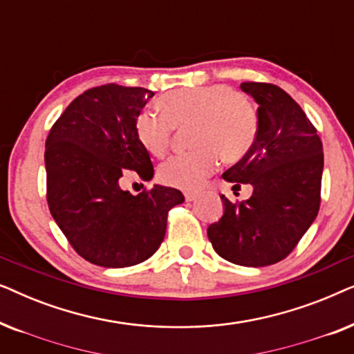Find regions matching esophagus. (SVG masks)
Wrapping results in <instances>:
<instances>
[{"label":"esophagus","mask_w":354,"mask_h":354,"mask_svg":"<svg viewBox=\"0 0 354 354\" xmlns=\"http://www.w3.org/2000/svg\"><path fill=\"white\" fill-rule=\"evenodd\" d=\"M198 198V193H185V200L187 201H195Z\"/></svg>","instance_id":"34e87169"}]
</instances>
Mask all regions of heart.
<instances>
[{
  "mask_svg": "<svg viewBox=\"0 0 354 354\" xmlns=\"http://www.w3.org/2000/svg\"><path fill=\"white\" fill-rule=\"evenodd\" d=\"M161 115L140 113L133 129L138 143L161 158L171 145L172 130L192 125L193 153L169 158L159 167V178L169 187L196 190L216 171L219 156L236 162L256 142L258 113L248 96L229 85H205L172 90L159 96Z\"/></svg>",
  "mask_w": 354,
  "mask_h": 354,
  "instance_id": "1",
  "label": "heart"
}]
</instances>
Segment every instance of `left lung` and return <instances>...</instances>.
Wrapping results in <instances>:
<instances>
[{
  "instance_id": "left-lung-1",
  "label": "left lung",
  "mask_w": 354,
  "mask_h": 354,
  "mask_svg": "<svg viewBox=\"0 0 354 354\" xmlns=\"http://www.w3.org/2000/svg\"><path fill=\"white\" fill-rule=\"evenodd\" d=\"M258 108L253 148L222 174L227 182L250 183L253 195L232 203L222 195L224 216L207 227L216 253L230 263L263 268L292 253L321 206L322 142L299 104L280 86L243 82Z\"/></svg>"
}]
</instances>
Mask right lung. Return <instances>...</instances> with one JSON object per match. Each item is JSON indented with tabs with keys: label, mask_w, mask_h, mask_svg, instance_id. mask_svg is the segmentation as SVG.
<instances>
[{
	"label": "right lung",
	"mask_w": 354,
	"mask_h": 354,
	"mask_svg": "<svg viewBox=\"0 0 354 354\" xmlns=\"http://www.w3.org/2000/svg\"><path fill=\"white\" fill-rule=\"evenodd\" d=\"M154 93L108 84L67 106L46 138V200L53 219L77 253L103 268L143 263L161 246L167 212L185 198L154 185L132 195L127 174L153 178L149 154L135 137V119Z\"/></svg>",
	"instance_id": "right-lung-1"
}]
</instances>
